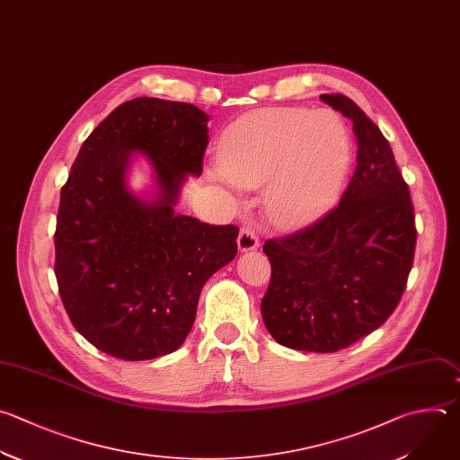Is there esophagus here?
<instances>
[{"label": "esophagus", "mask_w": 460, "mask_h": 460, "mask_svg": "<svg viewBox=\"0 0 460 460\" xmlns=\"http://www.w3.org/2000/svg\"><path fill=\"white\" fill-rule=\"evenodd\" d=\"M258 245H260V240H258V234L254 233V229L249 226L242 227V231L238 234V249L242 252H247V251H254Z\"/></svg>", "instance_id": "obj_1"}]
</instances>
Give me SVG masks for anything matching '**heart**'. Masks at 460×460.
<instances>
[{"label":"heart","instance_id":"obj_1","mask_svg":"<svg viewBox=\"0 0 460 460\" xmlns=\"http://www.w3.org/2000/svg\"><path fill=\"white\" fill-rule=\"evenodd\" d=\"M350 153L345 122L332 110L261 108L224 131L211 175L261 191L265 220L279 229L313 222L341 186Z\"/></svg>","mask_w":460,"mask_h":460}]
</instances>
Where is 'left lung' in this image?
I'll list each match as a JSON object with an SVG mask.
<instances>
[{"label":"left lung","instance_id":"left-lung-1","mask_svg":"<svg viewBox=\"0 0 460 460\" xmlns=\"http://www.w3.org/2000/svg\"><path fill=\"white\" fill-rule=\"evenodd\" d=\"M320 99L352 120L358 164L332 211L265 242L272 274L261 316L279 345L327 354L368 336L395 311L417 231L408 184L381 129L343 93Z\"/></svg>","mask_w":460,"mask_h":460}]
</instances>
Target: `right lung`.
Returning <instances> with one entry per match:
<instances>
[{"instance_id": "add662e5", "label": "right lung", "mask_w": 460, "mask_h": 460, "mask_svg": "<svg viewBox=\"0 0 460 460\" xmlns=\"http://www.w3.org/2000/svg\"><path fill=\"white\" fill-rule=\"evenodd\" d=\"M208 120L188 102L126 101L83 142L61 190L59 294L77 332L113 358L175 352L191 332L204 283L236 256V226L175 213L188 175H202ZM137 152L154 168L149 199L127 188Z\"/></svg>"}]
</instances>
